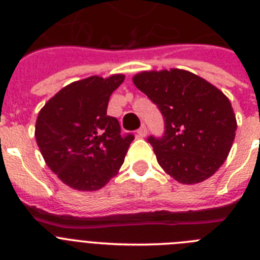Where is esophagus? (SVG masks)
Wrapping results in <instances>:
<instances>
[{
    "mask_svg": "<svg viewBox=\"0 0 260 260\" xmlns=\"http://www.w3.org/2000/svg\"><path fill=\"white\" fill-rule=\"evenodd\" d=\"M146 133H147V129H146V125L145 124H142L141 127L137 129V135H139L140 137H145V136H146Z\"/></svg>",
    "mask_w": 260,
    "mask_h": 260,
    "instance_id": "esophagus-1",
    "label": "esophagus"
}]
</instances>
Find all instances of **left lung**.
I'll list each match as a JSON object with an SVG mask.
<instances>
[{
    "mask_svg": "<svg viewBox=\"0 0 260 260\" xmlns=\"http://www.w3.org/2000/svg\"><path fill=\"white\" fill-rule=\"evenodd\" d=\"M133 83L163 115L162 137H147L159 166L181 184L212 176L228 156L237 129L223 92L179 69L141 72Z\"/></svg>",
    "mask_w": 260,
    "mask_h": 260,
    "instance_id": "left-lung-1",
    "label": "left lung"
}]
</instances>
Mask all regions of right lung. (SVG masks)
<instances>
[{"mask_svg": "<svg viewBox=\"0 0 260 260\" xmlns=\"http://www.w3.org/2000/svg\"><path fill=\"white\" fill-rule=\"evenodd\" d=\"M124 75L90 76L60 89L41 109L35 137L46 165L66 185L97 190L116 174L135 136L121 135L107 115L110 95Z\"/></svg>", "mask_w": 260, "mask_h": 260, "instance_id": "right-lung-1", "label": "right lung"}]
</instances>
